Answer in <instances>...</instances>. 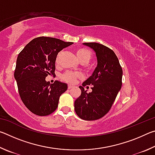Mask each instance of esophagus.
<instances>
[{
  "instance_id": "1",
  "label": "esophagus",
  "mask_w": 155,
  "mask_h": 155,
  "mask_svg": "<svg viewBox=\"0 0 155 155\" xmlns=\"http://www.w3.org/2000/svg\"><path fill=\"white\" fill-rule=\"evenodd\" d=\"M74 87V86H72V85H68V89H72V88H73Z\"/></svg>"
}]
</instances>
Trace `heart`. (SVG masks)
<instances>
[{"label": "heart", "instance_id": "b5f03b06", "mask_svg": "<svg viewBox=\"0 0 155 155\" xmlns=\"http://www.w3.org/2000/svg\"><path fill=\"white\" fill-rule=\"evenodd\" d=\"M76 54L79 61L83 64H87L91 59V53L90 51L85 48H78L76 51ZM62 52H59L56 57L55 64L58 65L59 64V60L61 58ZM81 74L78 72H65L61 75V79L68 83H74L77 78H80Z\"/></svg>", "mask_w": 155, "mask_h": 155}]
</instances>
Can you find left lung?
I'll use <instances>...</instances> for the list:
<instances>
[{
  "label": "left lung",
  "mask_w": 155,
  "mask_h": 155,
  "mask_svg": "<svg viewBox=\"0 0 155 155\" xmlns=\"http://www.w3.org/2000/svg\"><path fill=\"white\" fill-rule=\"evenodd\" d=\"M96 52L98 64L92 75L79 86L81 94L74 102V110L80 118L96 120L111 109L122 87V69L115 52L96 42L83 43ZM91 84L93 91L87 93L84 87Z\"/></svg>",
  "instance_id": "1"
}]
</instances>
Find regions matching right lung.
<instances>
[{"instance_id": "obj_1", "label": "right lung", "mask_w": 155, "mask_h": 155, "mask_svg": "<svg viewBox=\"0 0 155 155\" xmlns=\"http://www.w3.org/2000/svg\"><path fill=\"white\" fill-rule=\"evenodd\" d=\"M59 39L39 37L26 45L18 54L14 72L20 98L33 114L45 116L58 107L60 96L68 89L67 84L46 81L54 75L55 59L63 48L72 44Z\"/></svg>"}]
</instances>
